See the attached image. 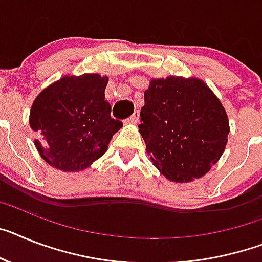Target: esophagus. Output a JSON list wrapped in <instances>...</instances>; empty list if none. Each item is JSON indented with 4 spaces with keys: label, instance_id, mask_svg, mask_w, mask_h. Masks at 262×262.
<instances>
[{
    "label": "esophagus",
    "instance_id": "esophagus-1",
    "mask_svg": "<svg viewBox=\"0 0 262 262\" xmlns=\"http://www.w3.org/2000/svg\"><path fill=\"white\" fill-rule=\"evenodd\" d=\"M138 120H140V113H138V111H136L135 113L132 114L130 117L127 118V122H130V124H137Z\"/></svg>",
    "mask_w": 262,
    "mask_h": 262
}]
</instances>
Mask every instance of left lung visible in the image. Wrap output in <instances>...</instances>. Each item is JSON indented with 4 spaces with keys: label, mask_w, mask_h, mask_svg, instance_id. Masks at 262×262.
Returning <instances> with one entry per match:
<instances>
[{
    "label": "left lung",
    "mask_w": 262,
    "mask_h": 262,
    "mask_svg": "<svg viewBox=\"0 0 262 262\" xmlns=\"http://www.w3.org/2000/svg\"><path fill=\"white\" fill-rule=\"evenodd\" d=\"M144 100L138 127L153 165L172 182L205 176L223 156L230 130L212 89L195 77L151 78Z\"/></svg>",
    "instance_id": "8db88e82"
}]
</instances>
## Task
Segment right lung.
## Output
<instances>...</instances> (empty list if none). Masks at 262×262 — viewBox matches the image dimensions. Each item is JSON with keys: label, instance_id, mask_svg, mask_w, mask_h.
Segmentation results:
<instances>
[{"label": "right lung", "instance_id": "1", "mask_svg": "<svg viewBox=\"0 0 262 262\" xmlns=\"http://www.w3.org/2000/svg\"><path fill=\"white\" fill-rule=\"evenodd\" d=\"M106 76H63L33 101L29 125L34 146L50 166L74 173L89 168L107 150L122 122L111 116L105 101Z\"/></svg>", "mask_w": 262, "mask_h": 262}]
</instances>
